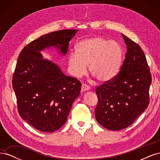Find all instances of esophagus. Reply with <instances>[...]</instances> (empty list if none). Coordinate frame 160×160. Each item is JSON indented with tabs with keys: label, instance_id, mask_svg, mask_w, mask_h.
I'll return each mask as SVG.
<instances>
[{
	"label": "esophagus",
	"instance_id": "34e87169",
	"mask_svg": "<svg viewBox=\"0 0 160 160\" xmlns=\"http://www.w3.org/2000/svg\"><path fill=\"white\" fill-rule=\"evenodd\" d=\"M90 89V87L87 85L85 83H83L81 86V91H88Z\"/></svg>",
	"mask_w": 160,
	"mask_h": 160
}]
</instances>
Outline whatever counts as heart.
<instances>
[{
    "label": "heart",
    "instance_id": "b5f03b06",
    "mask_svg": "<svg viewBox=\"0 0 160 160\" xmlns=\"http://www.w3.org/2000/svg\"><path fill=\"white\" fill-rule=\"evenodd\" d=\"M123 49L114 40L94 37L79 41L75 53L69 56V70L72 75L81 77L88 71L100 82H107L117 75L123 60Z\"/></svg>",
    "mask_w": 160,
    "mask_h": 160
}]
</instances>
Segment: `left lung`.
Returning a JSON list of instances; mask_svg holds the SVG:
<instances>
[{
  "label": "left lung",
  "mask_w": 160,
  "mask_h": 160,
  "mask_svg": "<svg viewBox=\"0 0 160 160\" xmlns=\"http://www.w3.org/2000/svg\"><path fill=\"white\" fill-rule=\"evenodd\" d=\"M127 45L125 58L118 74L96 88L98 98L95 118L105 128H126L147 109L152 75L142 48L122 35Z\"/></svg>",
  "instance_id": "1"
}]
</instances>
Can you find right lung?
I'll return each mask as SVG.
<instances>
[{
    "instance_id": "obj_1",
    "label": "right lung",
    "mask_w": 160,
    "mask_h": 160,
    "mask_svg": "<svg viewBox=\"0 0 160 160\" xmlns=\"http://www.w3.org/2000/svg\"><path fill=\"white\" fill-rule=\"evenodd\" d=\"M79 30L65 29L46 34L28 43L21 51L12 76L18 112L33 128L51 133L67 119L81 83L66 76L53 62L42 59L39 52L55 46L66 55L69 42Z\"/></svg>"
}]
</instances>
